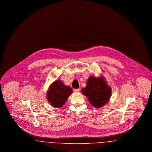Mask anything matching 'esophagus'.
Segmentation results:
<instances>
[{
    "instance_id": "esophagus-1",
    "label": "esophagus",
    "mask_w": 152,
    "mask_h": 152,
    "mask_svg": "<svg viewBox=\"0 0 152 152\" xmlns=\"http://www.w3.org/2000/svg\"><path fill=\"white\" fill-rule=\"evenodd\" d=\"M79 89H73V91H74L75 93H77V92H79Z\"/></svg>"
}]
</instances>
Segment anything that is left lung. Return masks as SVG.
Segmentation results:
<instances>
[{
	"mask_svg": "<svg viewBox=\"0 0 152 152\" xmlns=\"http://www.w3.org/2000/svg\"><path fill=\"white\" fill-rule=\"evenodd\" d=\"M81 92L93 107L100 108L108 102L112 89L103 75L99 77L92 75L87 80L86 87L82 88Z\"/></svg>",
	"mask_w": 152,
	"mask_h": 152,
	"instance_id": "1",
	"label": "left lung"
}]
</instances>
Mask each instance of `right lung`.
Segmentation results:
<instances>
[{
    "label": "right lung",
    "instance_id": "1",
    "mask_svg": "<svg viewBox=\"0 0 152 152\" xmlns=\"http://www.w3.org/2000/svg\"><path fill=\"white\" fill-rule=\"evenodd\" d=\"M72 92L71 87L64 85L60 80H56L49 86L46 94L47 99L51 106L60 108Z\"/></svg>",
    "mask_w": 152,
    "mask_h": 152
}]
</instances>
